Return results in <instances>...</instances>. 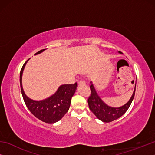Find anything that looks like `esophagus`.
Segmentation results:
<instances>
[{"label":"esophagus","mask_w":155,"mask_h":155,"mask_svg":"<svg viewBox=\"0 0 155 155\" xmlns=\"http://www.w3.org/2000/svg\"><path fill=\"white\" fill-rule=\"evenodd\" d=\"M78 85H85V82L84 81H78Z\"/></svg>","instance_id":"1"}]
</instances>
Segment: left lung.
I'll return each instance as SVG.
<instances>
[{"mask_svg":"<svg viewBox=\"0 0 155 155\" xmlns=\"http://www.w3.org/2000/svg\"><path fill=\"white\" fill-rule=\"evenodd\" d=\"M120 54H122L120 51L118 52ZM136 83L133 93L127 103L120 107H113L107 104L98 96V93L94 87L92 82H90V90L91 95L88 98V105L90 109L93 114L96 115L97 118L101 120L103 122H110L117 120L124 115L128 109L129 108L131 103H132L135 93Z\"/></svg>","mask_w":155,"mask_h":155,"instance_id":"1","label":"left lung"}]
</instances>
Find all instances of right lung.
Here are the masks:
<instances>
[{
	"mask_svg": "<svg viewBox=\"0 0 155 155\" xmlns=\"http://www.w3.org/2000/svg\"><path fill=\"white\" fill-rule=\"evenodd\" d=\"M44 51L45 49L41 50L36 52L35 55L40 54ZM28 60L29 59H28L23 65L20 73L21 92L25 103L28 110L37 118L44 122L53 124L59 121L69 110L71 98L77 90V83L61 85L57 89L55 93L44 100L34 101L31 99L25 94L22 84L23 71Z\"/></svg>",
	"mask_w": 155,
	"mask_h": 155,
	"instance_id": "1",
	"label": "right lung"
}]
</instances>
